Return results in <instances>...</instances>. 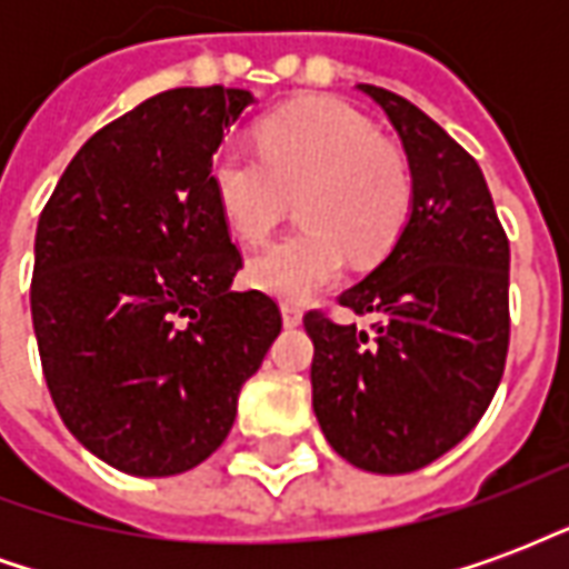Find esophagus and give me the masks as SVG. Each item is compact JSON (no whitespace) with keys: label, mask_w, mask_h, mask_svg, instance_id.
<instances>
[{"label":"esophagus","mask_w":569,"mask_h":569,"mask_svg":"<svg viewBox=\"0 0 569 569\" xmlns=\"http://www.w3.org/2000/svg\"><path fill=\"white\" fill-rule=\"evenodd\" d=\"M280 313H283V322L289 326V329L301 322V308H298V305H292V301H283V305H280Z\"/></svg>","instance_id":"34e87169"}]
</instances>
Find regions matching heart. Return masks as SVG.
I'll return each instance as SVG.
<instances>
[{
    "instance_id": "heart-1",
    "label": "heart",
    "mask_w": 569,
    "mask_h": 569,
    "mask_svg": "<svg viewBox=\"0 0 569 569\" xmlns=\"http://www.w3.org/2000/svg\"><path fill=\"white\" fill-rule=\"evenodd\" d=\"M210 186L231 234L261 243L296 200L301 228L247 264L261 292L305 301L341 280L347 256L378 261L393 247L415 198L406 158L353 106L313 97L259 124V151L224 142Z\"/></svg>"
}]
</instances>
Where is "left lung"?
Returning a JSON list of instances; mask_svg holds the SVG:
<instances>
[{"label": "left lung", "instance_id": "8db88e82", "mask_svg": "<svg viewBox=\"0 0 569 569\" xmlns=\"http://www.w3.org/2000/svg\"><path fill=\"white\" fill-rule=\"evenodd\" d=\"M402 140L411 216L390 256L338 296L371 332L305 313L313 411L347 463L402 476L463 441L509 353V237L476 158L406 97L359 84Z\"/></svg>", "mask_w": 569, "mask_h": 569}]
</instances>
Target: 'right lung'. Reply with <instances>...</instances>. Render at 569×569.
<instances>
[{"label":"right lung","mask_w":569,"mask_h":569,"mask_svg":"<svg viewBox=\"0 0 569 569\" xmlns=\"http://www.w3.org/2000/svg\"><path fill=\"white\" fill-rule=\"evenodd\" d=\"M240 88H173L97 130L36 228L30 308L51 399L121 472L203 463L234 427L240 387L283 317L243 268L210 186Z\"/></svg>","instance_id":"right-lung-1"}]
</instances>
